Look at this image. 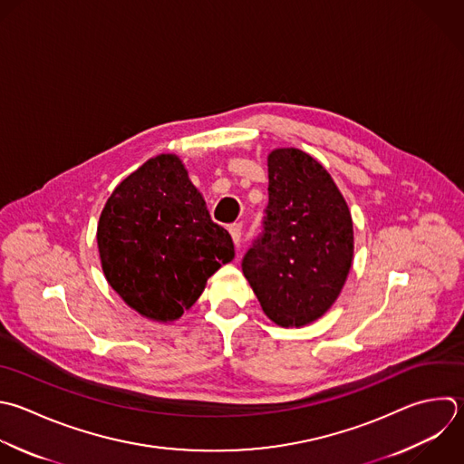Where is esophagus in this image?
I'll use <instances>...</instances> for the list:
<instances>
[{
    "instance_id": "1",
    "label": "esophagus",
    "mask_w": 464,
    "mask_h": 464,
    "mask_svg": "<svg viewBox=\"0 0 464 464\" xmlns=\"http://www.w3.org/2000/svg\"><path fill=\"white\" fill-rule=\"evenodd\" d=\"M228 230H230L232 239H234V245H236V246H239V243H241V236H243V227H241V223L232 225Z\"/></svg>"
}]
</instances>
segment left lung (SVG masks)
<instances>
[{"label": "left lung", "mask_w": 464, "mask_h": 464, "mask_svg": "<svg viewBox=\"0 0 464 464\" xmlns=\"http://www.w3.org/2000/svg\"><path fill=\"white\" fill-rule=\"evenodd\" d=\"M265 232L243 274L276 324L304 326L339 297L353 259L348 205L326 169L299 149L268 154Z\"/></svg>", "instance_id": "left-lung-1"}]
</instances>
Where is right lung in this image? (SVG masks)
I'll use <instances>...</instances> for the list:
<instances>
[{
	"label": "right lung",
	"mask_w": 464,
	"mask_h": 464,
	"mask_svg": "<svg viewBox=\"0 0 464 464\" xmlns=\"http://www.w3.org/2000/svg\"><path fill=\"white\" fill-rule=\"evenodd\" d=\"M96 237L109 285L158 323L179 319L234 259L230 234L210 219L176 154L149 160L114 188Z\"/></svg>",
	"instance_id": "add662e5"
}]
</instances>
